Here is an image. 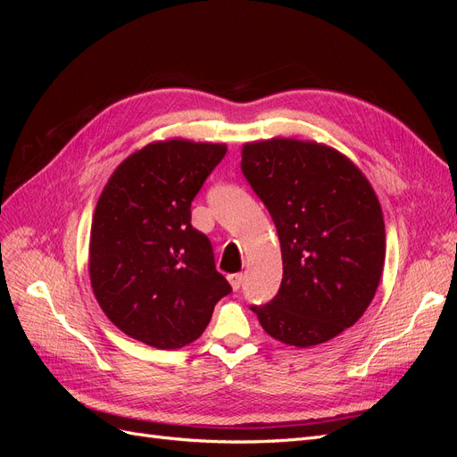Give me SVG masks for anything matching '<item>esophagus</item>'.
<instances>
[{
    "mask_svg": "<svg viewBox=\"0 0 457 457\" xmlns=\"http://www.w3.org/2000/svg\"><path fill=\"white\" fill-rule=\"evenodd\" d=\"M242 280H244V276H242L240 272H237V274H230V276H228V282H230V286H232L234 292H238V289L242 287Z\"/></svg>",
    "mask_w": 457,
    "mask_h": 457,
    "instance_id": "obj_1",
    "label": "esophagus"
}]
</instances>
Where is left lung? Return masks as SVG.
I'll return each instance as SVG.
<instances>
[{"label":"left lung","mask_w":457,"mask_h":457,"mask_svg":"<svg viewBox=\"0 0 457 457\" xmlns=\"http://www.w3.org/2000/svg\"><path fill=\"white\" fill-rule=\"evenodd\" d=\"M242 173L274 220L284 267L278 294L250 309L294 347L339 336L364 314L383 272L376 192L337 150L295 139L244 145Z\"/></svg>","instance_id":"1"}]
</instances>
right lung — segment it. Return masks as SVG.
Returning <instances> with one entry per match:
<instances>
[{
	"label": "right lung",
	"instance_id": "obj_1",
	"mask_svg": "<svg viewBox=\"0 0 457 457\" xmlns=\"http://www.w3.org/2000/svg\"><path fill=\"white\" fill-rule=\"evenodd\" d=\"M225 145L173 139L123 160L96 202L89 274L101 309L123 334L156 349L202 336L232 292L190 205L225 158Z\"/></svg>",
	"mask_w": 457,
	"mask_h": 457
}]
</instances>
